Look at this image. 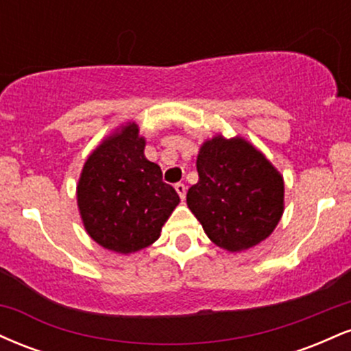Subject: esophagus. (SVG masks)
I'll list each match as a JSON object with an SVG mask.
<instances>
[{"mask_svg": "<svg viewBox=\"0 0 351 351\" xmlns=\"http://www.w3.org/2000/svg\"><path fill=\"white\" fill-rule=\"evenodd\" d=\"M175 189H176V193H178V195H180V198L184 199V196H186V186H184L183 183H176L175 184Z\"/></svg>", "mask_w": 351, "mask_h": 351, "instance_id": "1", "label": "esophagus"}]
</instances>
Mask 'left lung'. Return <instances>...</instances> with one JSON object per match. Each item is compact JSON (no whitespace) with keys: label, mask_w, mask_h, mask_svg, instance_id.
<instances>
[{"label":"left lung","mask_w":351,"mask_h":351,"mask_svg":"<svg viewBox=\"0 0 351 351\" xmlns=\"http://www.w3.org/2000/svg\"><path fill=\"white\" fill-rule=\"evenodd\" d=\"M199 181L186 203L209 239L239 252L264 241L284 213V180L259 150L245 140L221 135L201 147Z\"/></svg>","instance_id":"8db88e82"}]
</instances>
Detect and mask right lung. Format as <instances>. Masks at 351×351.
<instances>
[{
	"mask_svg": "<svg viewBox=\"0 0 351 351\" xmlns=\"http://www.w3.org/2000/svg\"><path fill=\"white\" fill-rule=\"evenodd\" d=\"M138 127L128 123L104 140L84 165L77 203L88 236L115 252H135L158 239L180 203L162 168L143 155Z\"/></svg>",
	"mask_w": 351,
	"mask_h": 351,
	"instance_id": "obj_1",
	"label": "right lung"
}]
</instances>
